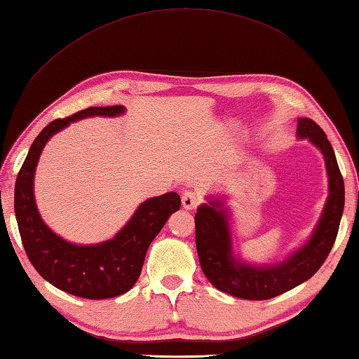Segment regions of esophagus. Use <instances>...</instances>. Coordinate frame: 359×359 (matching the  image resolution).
Listing matches in <instances>:
<instances>
[{
  "mask_svg": "<svg viewBox=\"0 0 359 359\" xmlns=\"http://www.w3.org/2000/svg\"><path fill=\"white\" fill-rule=\"evenodd\" d=\"M198 203H200L198 195L192 192V190H190V192L187 190V192L182 194V208H184V209L192 210V209L198 206Z\"/></svg>",
  "mask_w": 359,
  "mask_h": 359,
  "instance_id": "1",
  "label": "esophagus"
}]
</instances>
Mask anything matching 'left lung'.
Returning <instances> with one entry per match:
<instances>
[{"label": "left lung", "mask_w": 359, "mask_h": 359, "mask_svg": "<svg viewBox=\"0 0 359 359\" xmlns=\"http://www.w3.org/2000/svg\"><path fill=\"white\" fill-rule=\"evenodd\" d=\"M299 139H309L323 153L328 196L316 228L305 245L282 262L254 265L233 254L229 208L223 196H208L195 214V237L204 276L217 290L248 301H265L309 280L323 266L338 236L344 212V180L327 135L309 118L297 119Z\"/></svg>", "instance_id": "obj_1"}]
</instances>
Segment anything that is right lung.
Returning a JSON list of instances; mask_svg holds the SVG:
<instances>
[{
	"instance_id": "obj_1",
	"label": "right lung",
	"mask_w": 359,
	"mask_h": 359,
	"mask_svg": "<svg viewBox=\"0 0 359 359\" xmlns=\"http://www.w3.org/2000/svg\"><path fill=\"white\" fill-rule=\"evenodd\" d=\"M126 107H91L53 121L35 137L15 182V217L25 251L43 279L83 299H108L127 292L139 279L145 254L169 217L181 206L177 192L145 200L113 238L77 245L62 238L41 220L34 196L35 167L46 142L58 131L93 116L116 118Z\"/></svg>"
}]
</instances>
